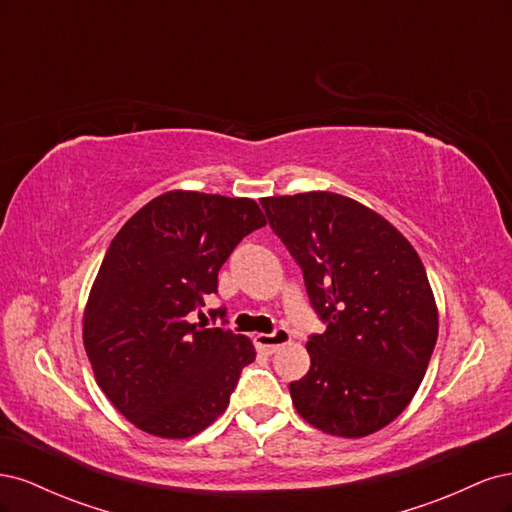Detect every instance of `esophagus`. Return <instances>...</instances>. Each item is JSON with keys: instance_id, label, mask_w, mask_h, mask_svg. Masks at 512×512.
<instances>
[{"instance_id": "obj_1", "label": "esophagus", "mask_w": 512, "mask_h": 512, "mask_svg": "<svg viewBox=\"0 0 512 512\" xmlns=\"http://www.w3.org/2000/svg\"><path fill=\"white\" fill-rule=\"evenodd\" d=\"M290 339H292V335H290L288 329H277L273 333H258L254 337V342L260 350H265L267 354H273V352L280 350L282 346L290 344Z\"/></svg>"}]
</instances>
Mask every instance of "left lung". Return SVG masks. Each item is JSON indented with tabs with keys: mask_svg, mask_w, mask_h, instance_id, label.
<instances>
[{
	"mask_svg": "<svg viewBox=\"0 0 512 512\" xmlns=\"http://www.w3.org/2000/svg\"><path fill=\"white\" fill-rule=\"evenodd\" d=\"M303 271L327 331L307 342L309 371L290 397L309 425L363 438L408 408L438 339L421 258L380 213L335 192L260 198Z\"/></svg>",
	"mask_w": 512,
	"mask_h": 512,
	"instance_id": "1",
	"label": "left lung"
}]
</instances>
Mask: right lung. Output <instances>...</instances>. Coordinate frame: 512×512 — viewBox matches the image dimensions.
<instances>
[{
	"mask_svg": "<svg viewBox=\"0 0 512 512\" xmlns=\"http://www.w3.org/2000/svg\"><path fill=\"white\" fill-rule=\"evenodd\" d=\"M265 224L252 198L173 190L111 241L85 305L83 344L98 386L134 427L185 440L228 408L254 344L188 316L218 292L239 241Z\"/></svg>",
	"mask_w": 512,
	"mask_h": 512,
	"instance_id": "right-lung-1",
	"label": "right lung"
}]
</instances>
